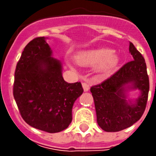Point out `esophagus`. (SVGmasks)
<instances>
[{
  "mask_svg": "<svg viewBox=\"0 0 156 156\" xmlns=\"http://www.w3.org/2000/svg\"><path fill=\"white\" fill-rule=\"evenodd\" d=\"M82 87H83V90L85 91V92H87L89 90V85L86 83V82H82Z\"/></svg>",
  "mask_w": 156,
  "mask_h": 156,
  "instance_id": "1",
  "label": "esophagus"
}]
</instances>
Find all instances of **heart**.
Wrapping results in <instances>:
<instances>
[{
	"mask_svg": "<svg viewBox=\"0 0 156 156\" xmlns=\"http://www.w3.org/2000/svg\"><path fill=\"white\" fill-rule=\"evenodd\" d=\"M76 62L81 66H94L97 73L101 75H108L116 68L120 62L118 54L106 48H92L78 52L75 56ZM72 66L71 62H68Z\"/></svg>",
	"mask_w": 156,
	"mask_h": 156,
	"instance_id": "b5f03b06",
	"label": "heart"
}]
</instances>
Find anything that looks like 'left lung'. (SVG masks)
I'll return each instance as SVG.
<instances>
[{
    "mask_svg": "<svg viewBox=\"0 0 156 156\" xmlns=\"http://www.w3.org/2000/svg\"><path fill=\"white\" fill-rule=\"evenodd\" d=\"M129 53L133 61L90 88L97 123L106 132L129 128L141 119L146 108L149 90L146 62L132 42L129 43ZM133 90H139L140 94L136 99H129L128 93Z\"/></svg>",
    "mask_w": 156,
    "mask_h": 156,
    "instance_id": "obj_1",
    "label": "left lung"
}]
</instances>
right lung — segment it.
<instances>
[{
    "label": "right lung",
    "mask_w": 156,
    "mask_h": 156,
    "mask_svg": "<svg viewBox=\"0 0 156 156\" xmlns=\"http://www.w3.org/2000/svg\"><path fill=\"white\" fill-rule=\"evenodd\" d=\"M45 37L27 44L16 65L14 97L21 117L34 129L48 133L66 129L72 122V108L83 93L81 82L68 83L62 64L52 57Z\"/></svg>",
    "instance_id": "right-lung-1"
}]
</instances>
